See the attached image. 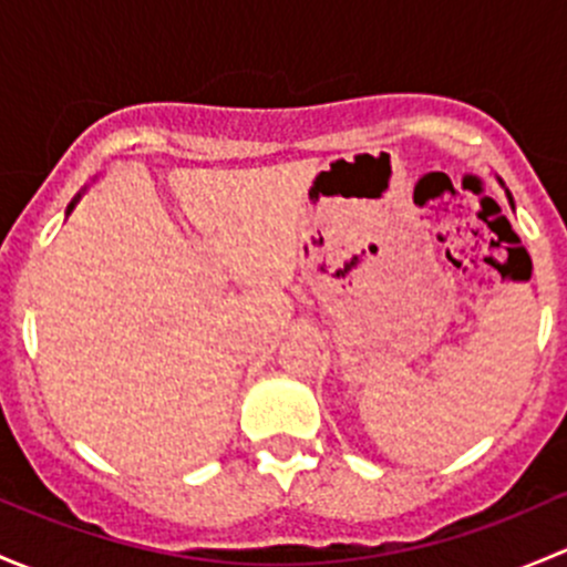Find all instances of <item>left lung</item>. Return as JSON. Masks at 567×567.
Wrapping results in <instances>:
<instances>
[{
    "instance_id": "1",
    "label": "left lung",
    "mask_w": 567,
    "mask_h": 567,
    "mask_svg": "<svg viewBox=\"0 0 567 567\" xmlns=\"http://www.w3.org/2000/svg\"><path fill=\"white\" fill-rule=\"evenodd\" d=\"M499 186H502V188H505V183H502V181H499ZM505 194H507V203H511V208H513V210H516V205H513V197H511V192H507V188H505Z\"/></svg>"
}]
</instances>
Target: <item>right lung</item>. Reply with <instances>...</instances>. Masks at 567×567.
I'll return each instance as SVG.
<instances>
[{"label":"right lung","mask_w":567,"mask_h":567,"mask_svg":"<svg viewBox=\"0 0 567 567\" xmlns=\"http://www.w3.org/2000/svg\"><path fill=\"white\" fill-rule=\"evenodd\" d=\"M84 192H87V188H82V192H79V194H76V197H73V199H71V205H68L65 216H71V210H73V208H76V203H79V199H82V194H84Z\"/></svg>","instance_id":"add662e5"}]
</instances>
